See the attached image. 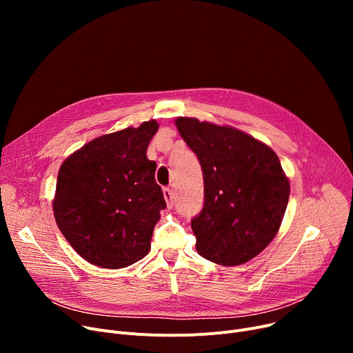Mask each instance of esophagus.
I'll return each mask as SVG.
<instances>
[{
	"instance_id": "esophagus-1",
	"label": "esophagus",
	"mask_w": 353,
	"mask_h": 353,
	"mask_svg": "<svg viewBox=\"0 0 353 353\" xmlns=\"http://www.w3.org/2000/svg\"><path fill=\"white\" fill-rule=\"evenodd\" d=\"M163 194H164L167 206L172 208L173 206V190L170 188H164L163 189Z\"/></svg>"
}]
</instances>
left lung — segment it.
Segmentation results:
<instances>
[{
	"instance_id": "left-lung-1",
	"label": "left lung",
	"mask_w": 353,
	"mask_h": 353,
	"mask_svg": "<svg viewBox=\"0 0 353 353\" xmlns=\"http://www.w3.org/2000/svg\"><path fill=\"white\" fill-rule=\"evenodd\" d=\"M197 156L205 206L192 219L197 253L221 266L249 262L274 239L290 186L279 157L265 143L229 125L176 119Z\"/></svg>"
}]
</instances>
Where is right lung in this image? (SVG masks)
I'll use <instances>...</instances> for the list:
<instances>
[{"label":"right lung","mask_w":353,"mask_h":353,"mask_svg":"<svg viewBox=\"0 0 353 353\" xmlns=\"http://www.w3.org/2000/svg\"><path fill=\"white\" fill-rule=\"evenodd\" d=\"M159 124L104 134L68 156L60 167L52 200L57 226L84 261L104 269L139 262L165 209L147 147Z\"/></svg>","instance_id":"right-lung-1"}]
</instances>
